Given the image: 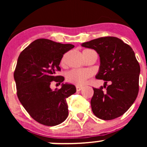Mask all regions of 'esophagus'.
<instances>
[{"label":"esophagus","instance_id":"34e87169","mask_svg":"<svg viewBox=\"0 0 147 147\" xmlns=\"http://www.w3.org/2000/svg\"><path fill=\"white\" fill-rule=\"evenodd\" d=\"M76 89H77V91H80L82 89V87L79 86H76Z\"/></svg>","mask_w":147,"mask_h":147}]
</instances>
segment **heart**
I'll use <instances>...</instances> for the list:
<instances>
[{
  "label": "heart",
  "instance_id": "heart-1",
  "mask_svg": "<svg viewBox=\"0 0 147 147\" xmlns=\"http://www.w3.org/2000/svg\"><path fill=\"white\" fill-rule=\"evenodd\" d=\"M65 61V55H64L61 63L64 65ZM91 76V72L88 70H79V69H73L66 74V79L70 83L76 84V85H82L86 82L87 79Z\"/></svg>",
  "mask_w": 147,
  "mask_h": 147
}]
</instances>
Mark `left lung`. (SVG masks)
<instances>
[{"label":"left lung","mask_w":147,"mask_h":147,"mask_svg":"<svg viewBox=\"0 0 147 147\" xmlns=\"http://www.w3.org/2000/svg\"><path fill=\"white\" fill-rule=\"evenodd\" d=\"M95 50L100 58L95 77L105 81L103 86L93 88L90 101L94 115L111 120L122 115L132 106L139 91L140 67L133 49L117 37L106 36L82 44ZM108 82L110 85L107 86ZM107 85V87L105 86Z\"/></svg>","instance_id":"obj_1"}]
</instances>
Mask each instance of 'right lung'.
Returning <instances> with one entry per match:
<instances>
[{"label":"right lung","instance_id":"right-lung-1","mask_svg":"<svg viewBox=\"0 0 147 147\" xmlns=\"http://www.w3.org/2000/svg\"><path fill=\"white\" fill-rule=\"evenodd\" d=\"M45 38H38L20 54L14 73L17 96L27 112L34 120L45 126L61 124L68 115L66 99L76 92L70 84H62L59 90L52 91V81L60 84L62 76L59 63L63 55L74 48Z\"/></svg>","mask_w":147,"mask_h":147}]
</instances>
